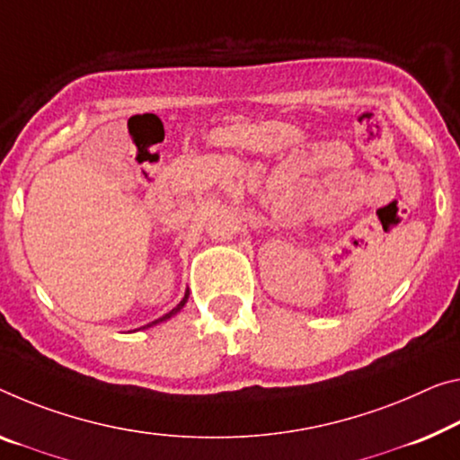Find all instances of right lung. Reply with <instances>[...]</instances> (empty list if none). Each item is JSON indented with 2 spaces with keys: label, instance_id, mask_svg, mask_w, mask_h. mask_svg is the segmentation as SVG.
Segmentation results:
<instances>
[{
  "label": "right lung",
  "instance_id": "right-lung-1",
  "mask_svg": "<svg viewBox=\"0 0 460 460\" xmlns=\"http://www.w3.org/2000/svg\"><path fill=\"white\" fill-rule=\"evenodd\" d=\"M187 298H189V296H185V298H182V300H181V304H179V306H176V308H172V310H171V313H168V314H164V316H162V319H158V321H154V323H150V324H146V327H144V329H147V327H152V324H158V323H162V321H166V319H171V316H172V314H176V313H179V310H181L182 306H185V302H187Z\"/></svg>",
  "mask_w": 460,
  "mask_h": 460
}]
</instances>
